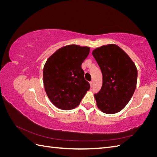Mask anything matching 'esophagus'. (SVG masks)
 <instances>
[{"mask_svg":"<svg viewBox=\"0 0 157 157\" xmlns=\"http://www.w3.org/2000/svg\"><path fill=\"white\" fill-rule=\"evenodd\" d=\"M90 86L92 88L93 87V82H90Z\"/></svg>","mask_w":157,"mask_h":157,"instance_id":"1","label":"esophagus"}]
</instances>
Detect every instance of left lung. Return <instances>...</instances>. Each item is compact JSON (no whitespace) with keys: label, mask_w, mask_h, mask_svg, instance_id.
<instances>
[{"label":"left lung","mask_w":157,"mask_h":157,"mask_svg":"<svg viewBox=\"0 0 157 157\" xmlns=\"http://www.w3.org/2000/svg\"><path fill=\"white\" fill-rule=\"evenodd\" d=\"M92 55L101 69L102 87L94 94L97 106L106 114L121 111L130 101L136 88L137 70L126 52L116 44L95 49Z\"/></svg>","instance_id":"8db88e82"}]
</instances>
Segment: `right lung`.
Wrapping results in <instances>:
<instances>
[{"mask_svg":"<svg viewBox=\"0 0 157 157\" xmlns=\"http://www.w3.org/2000/svg\"><path fill=\"white\" fill-rule=\"evenodd\" d=\"M90 50L87 46H65L47 59L43 82L47 96L56 107L66 111L77 107L90 90L81 67Z\"/></svg>","mask_w":157,"mask_h":157,"instance_id":"right-lung-1","label":"right lung"}]
</instances>
